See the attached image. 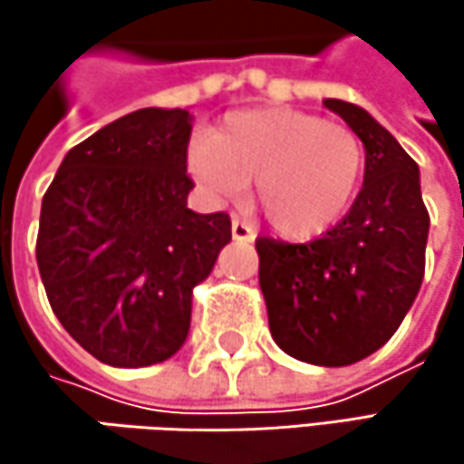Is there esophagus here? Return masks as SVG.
Listing matches in <instances>:
<instances>
[{"instance_id": "1", "label": "esophagus", "mask_w": 464, "mask_h": 464, "mask_svg": "<svg viewBox=\"0 0 464 464\" xmlns=\"http://www.w3.org/2000/svg\"><path fill=\"white\" fill-rule=\"evenodd\" d=\"M231 236L236 238V241H252V238H255V228H252L249 223H244V220L233 218V220H231Z\"/></svg>"}]
</instances>
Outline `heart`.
<instances>
[{
	"label": "heart",
	"instance_id": "b5f03b06",
	"mask_svg": "<svg viewBox=\"0 0 464 464\" xmlns=\"http://www.w3.org/2000/svg\"><path fill=\"white\" fill-rule=\"evenodd\" d=\"M198 182L220 198H238L255 179L268 223L287 238L330 231L357 196L365 144L341 123L298 110L231 115L212 140L190 150Z\"/></svg>",
	"mask_w": 464,
	"mask_h": 464
}]
</instances>
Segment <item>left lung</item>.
<instances>
[{
  "mask_svg": "<svg viewBox=\"0 0 464 464\" xmlns=\"http://www.w3.org/2000/svg\"><path fill=\"white\" fill-rule=\"evenodd\" d=\"M365 144V182L323 236L255 241L268 327L282 352L312 365H352L384 346L424 276L430 215L417 160L365 110L324 99Z\"/></svg>",
  "mask_w": 464,
  "mask_h": 464,
  "instance_id": "obj_1",
  "label": "left lung"
}]
</instances>
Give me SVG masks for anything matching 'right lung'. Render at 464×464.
Returning a JSON list of instances; mask_svg holds the SVG:
<instances>
[{
  "instance_id": "add662e5",
  "label": "right lung",
  "mask_w": 464,
  "mask_h": 464,
  "mask_svg": "<svg viewBox=\"0 0 464 464\" xmlns=\"http://www.w3.org/2000/svg\"><path fill=\"white\" fill-rule=\"evenodd\" d=\"M188 110L147 107L72 147L43 198L37 266L63 330L96 360L141 368L188 338L193 287L231 241L226 212L188 209Z\"/></svg>"
}]
</instances>
